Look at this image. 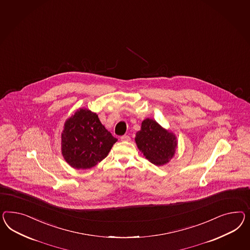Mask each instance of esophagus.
<instances>
[{"label": "esophagus", "mask_w": 250, "mask_h": 250, "mask_svg": "<svg viewBox=\"0 0 250 250\" xmlns=\"http://www.w3.org/2000/svg\"><path fill=\"white\" fill-rule=\"evenodd\" d=\"M121 141H126V142H128V141H130V136L127 135H122Z\"/></svg>", "instance_id": "34e87169"}]
</instances>
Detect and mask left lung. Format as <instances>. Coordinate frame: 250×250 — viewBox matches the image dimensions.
<instances>
[{
    "label": "left lung",
    "instance_id": "1",
    "mask_svg": "<svg viewBox=\"0 0 250 250\" xmlns=\"http://www.w3.org/2000/svg\"><path fill=\"white\" fill-rule=\"evenodd\" d=\"M135 140L144 156L156 166L168 163L176 153L175 135L150 118L142 122L141 130L136 133Z\"/></svg>",
    "mask_w": 250,
    "mask_h": 250
}]
</instances>
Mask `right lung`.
<instances>
[{
    "label": "right lung",
    "instance_id": "obj_1",
    "mask_svg": "<svg viewBox=\"0 0 250 250\" xmlns=\"http://www.w3.org/2000/svg\"><path fill=\"white\" fill-rule=\"evenodd\" d=\"M116 141L102 125L98 115L82 108L64 124L62 154L72 167L91 168L107 156Z\"/></svg>",
    "mask_w": 250,
    "mask_h": 250
}]
</instances>
